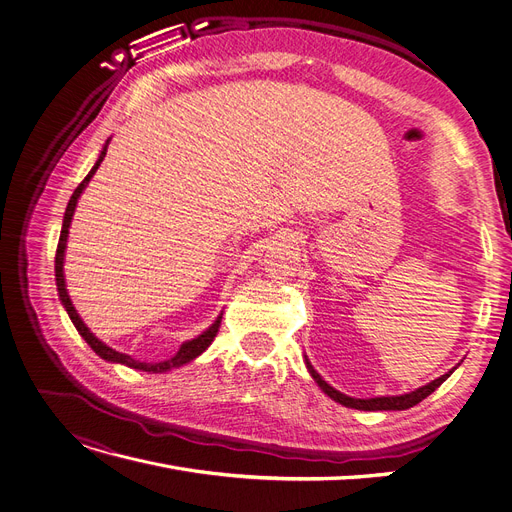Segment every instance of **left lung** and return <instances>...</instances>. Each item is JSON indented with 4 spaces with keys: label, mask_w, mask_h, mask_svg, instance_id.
<instances>
[{
    "label": "left lung",
    "mask_w": 512,
    "mask_h": 512,
    "mask_svg": "<svg viewBox=\"0 0 512 512\" xmlns=\"http://www.w3.org/2000/svg\"><path fill=\"white\" fill-rule=\"evenodd\" d=\"M305 366H307V370H309V374H311V379H314L316 383H318V387L330 397V399H335V402H339L341 406H345V408H355V410H366V412H379V410H408V408H412V406H416V404H420L422 399L425 397H429L443 381L448 379V376L456 370V368H452L450 372H446V374H441L439 379H435V381H431V383H427L425 387H418V389H414V391H410V393H404V395H383V397H368V399H358V397H349V395H345V393H341V391H337L335 387H330L322 376L314 370V366L309 364V360H307V355H305Z\"/></svg>",
    "instance_id": "8db88e82"
}]
</instances>
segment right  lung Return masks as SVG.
I'll return each mask as SVG.
<instances>
[{
    "instance_id": "add662e5",
    "label": "right lung",
    "mask_w": 512,
    "mask_h": 512,
    "mask_svg": "<svg viewBox=\"0 0 512 512\" xmlns=\"http://www.w3.org/2000/svg\"><path fill=\"white\" fill-rule=\"evenodd\" d=\"M108 142H110V138L106 140L104 148L100 150V157H98V161L94 163L92 171L85 175V180H83V182L77 186V190L73 192L71 201H69V205H66V211H64L62 230H60V240H58V249H56V263H54V270H56V286H58V297H60V303H62V305H64V309H66V314H69L71 322H73V324H75V328L79 330V335L85 339V343H87V345H90V347L96 351V355H100L102 360H106V362H113V364H123V366L136 368V370H142V372H152V374H157V372H167V370L180 368V366H184V364H188V362L196 360L198 355H201V353H203V351L213 343V339H215V335H217V330H219V324H221V316H224V314H219V316H217V320H215V322H213L205 332H201V335L194 337V339H190V341H186V343H182V347L177 349V353L173 355V358H169V360H165V362H140V360H133L131 355L121 353V351H117V349H113V347H108L106 343H102V341L94 335V332L83 324L81 316L77 314V309L73 307V301H71V297H69V291H66V282H64V251H66V240H69L71 219H73V215H75V209H77V203H79V196L83 194V190L87 188V184H90V180L94 177V173L98 171L100 163H102V161H104V157H106Z\"/></svg>"
}]
</instances>
